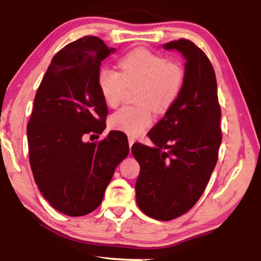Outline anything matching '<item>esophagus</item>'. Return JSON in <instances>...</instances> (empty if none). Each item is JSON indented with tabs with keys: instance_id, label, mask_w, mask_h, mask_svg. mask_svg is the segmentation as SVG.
Segmentation results:
<instances>
[{
	"instance_id": "esophagus-1",
	"label": "esophagus",
	"mask_w": 261,
	"mask_h": 261,
	"mask_svg": "<svg viewBox=\"0 0 261 261\" xmlns=\"http://www.w3.org/2000/svg\"><path fill=\"white\" fill-rule=\"evenodd\" d=\"M135 143H136V139L132 138V137H129V146H130V148L132 147V145H134Z\"/></svg>"
}]
</instances>
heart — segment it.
Instances as JSON below:
<instances>
[{
    "instance_id": "heart-1",
    "label": "heart",
    "mask_w": 261,
    "mask_h": 261,
    "mask_svg": "<svg viewBox=\"0 0 261 261\" xmlns=\"http://www.w3.org/2000/svg\"><path fill=\"white\" fill-rule=\"evenodd\" d=\"M121 71L105 67L98 73V86L105 102L116 107L126 86L139 85L136 107H123L109 118L115 130L129 136L143 134L153 121L152 105L163 112L173 105L182 91L184 72L175 62L146 49H136L118 61Z\"/></svg>"
}]
</instances>
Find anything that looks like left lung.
I'll list each match as a JSON object with an SVG mask.
<instances>
[{"label": "left lung", "instance_id": "8db88e82", "mask_svg": "<svg viewBox=\"0 0 261 261\" xmlns=\"http://www.w3.org/2000/svg\"><path fill=\"white\" fill-rule=\"evenodd\" d=\"M185 59L182 91L165 117L148 131L154 147L132 145L140 166L136 200L151 218L169 221L191 210L208 183L222 141L214 69L192 41L163 45Z\"/></svg>", "mask_w": 261, "mask_h": 261}]
</instances>
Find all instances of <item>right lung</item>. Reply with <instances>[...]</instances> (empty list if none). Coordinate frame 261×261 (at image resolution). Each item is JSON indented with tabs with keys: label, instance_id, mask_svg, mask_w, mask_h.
<instances>
[{
	"label": "right lung",
	"instance_id": "1",
	"mask_svg": "<svg viewBox=\"0 0 261 261\" xmlns=\"http://www.w3.org/2000/svg\"><path fill=\"white\" fill-rule=\"evenodd\" d=\"M98 37H83L53 57L28 124L30 165L45 199L69 216L93 212L114 171L129 154L127 138L110 131L100 143L108 108L98 86L101 62L115 53Z\"/></svg>",
	"mask_w": 261,
	"mask_h": 261
}]
</instances>
